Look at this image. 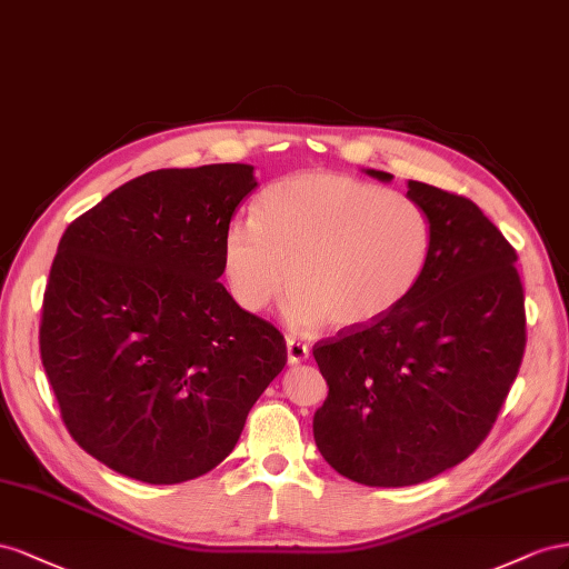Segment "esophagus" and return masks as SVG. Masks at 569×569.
Listing matches in <instances>:
<instances>
[{"label": "esophagus", "instance_id": "obj_1", "mask_svg": "<svg viewBox=\"0 0 569 569\" xmlns=\"http://www.w3.org/2000/svg\"><path fill=\"white\" fill-rule=\"evenodd\" d=\"M286 352H288V365H300L305 362L307 357H310V348L296 338H288L286 340Z\"/></svg>", "mask_w": 569, "mask_h": 569}]
</instances>
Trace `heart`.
<instances>
[{
    "mask_svg": "<svg viewBox=\"0 0 569 569\" xmlns=\"http://www.w3.org/2000/svg\"><path fill=\"white\" fill-rule=\"evenodd\" d=\"M254 219H233L221 269L246 312H264L296 286L286 319L298 331L333 321L362 329L412 293L431 250L425 209L360 178L305 171L259 194Z\"/></svg>",
    "mask_w": 569,
    "mask_h": 569,
    "instance_id": "1",
    "label": "heart"
}]
</instances>
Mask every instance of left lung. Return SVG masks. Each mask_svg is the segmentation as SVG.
Instances as JSON below:
<instances>
[{"label":"left lung","mask_w":569,"mask_h":569,"mask_svg":"<svg viewBox=\"0 0 569 569\" xmlns=\"http://www.w3.org/2000/svg\"><path fill=\"white\" fill-rule=\"evenodd\" d=\"M408 198L431 223L412 293L383 319L312 348L329 383L315 415L319 452L338 475L383 489L421 483L472 456L527 346L525 288L506 236L462 194L410 181Z\"/></svg>","instance_id":"1"}]
</instances>
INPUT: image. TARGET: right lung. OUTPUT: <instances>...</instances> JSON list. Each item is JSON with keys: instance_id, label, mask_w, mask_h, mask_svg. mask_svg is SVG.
<instances>
[{"instance_id": "add662e5", "label": "right lung", "mask_w": 569, "mask_h": 569, "mask_svg": "<svg viewBox=\"0 0 569 569\" xmlns=\"http://www.w3.org/2000/svg\"><path fill=\"white\" fill-rule=\"evenodd\" d=\"M254 186L250 164L150 171L59 240L42 367L73 441L113 472L144 483L207 475L286 367L281 331L217 281L223 231Z\"/></svg>"}]
</instances>
